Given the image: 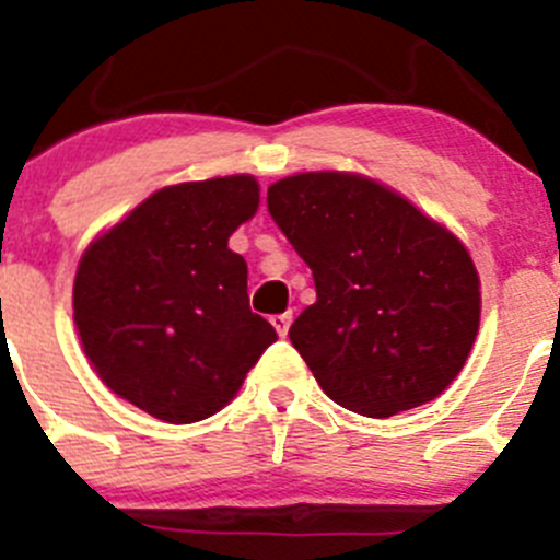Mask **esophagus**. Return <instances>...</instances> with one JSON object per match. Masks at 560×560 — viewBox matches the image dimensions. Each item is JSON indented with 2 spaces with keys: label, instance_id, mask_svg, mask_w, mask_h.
I'll list each match as a JSON object with an SVG mask.
<instances>
[{
  "label": "esophagus",
  "instance_id": "esophagus-1",
  "mask_svg": "<svg viewBox=\"0 0 560 560\" xmlns=\"http://www.w3.org/2000/svg\"><path fill=\"white\" fill-rule=\"evenodd\" d=\"M270 324H273V329L279 331V337H287V331H290V324H292V312H281V315H273V317H270Z\"/></svg>",
  "mask_w": 560,
  "mask_h": 560
}]
</instances>
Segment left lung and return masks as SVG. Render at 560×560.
Here are the masks:
<instances>
[{"label": "left lung", "instance_id": "obj_1", "mask_svg": "<svg viewBox=\"0 0 560 560\" xmlns=\"http://www.w3.org/2000/svg\"><path fill=\"white\" fill-rule=\"evenodd\" d=\"M268 211L315 279L290 340L326 396L371 418L441 396L480 326V276L460 240L351 173L276 180Z\"/></svg>", "mask_w": 560, "mask_h": 560}]
</instances>
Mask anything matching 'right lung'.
Instances as JSON below:
<instances>
[{"label":"right lung","instance_id":"1","mask_svg":"<svg viewBox=\"0 0 560 560\" xmlns=\"http://www.w3.org/2000/svg\"><path fill=\"white\" fill-rule=\"evenodd\" d=\"M259 209L250 175L167 186L97 236L74 276V326L110 390L170 424L229 405L276 329L248 306L229 236Z\"/></svg>","mask_w":560,"mask_h":560}]
</instances>
